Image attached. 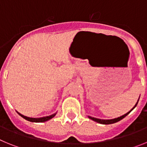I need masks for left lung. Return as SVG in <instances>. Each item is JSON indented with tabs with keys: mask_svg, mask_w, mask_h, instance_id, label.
Instances as JSON below:
<instances>
[{
	"mask_svg": "<svg viewBox=\"0 0 147 147\" xmlns=\"http://www.w3.org/2000/svg\"><path fill=\"white\" fill-rule=\"evenodd\" d=\"M139 100V99H138ZM138 101L137 102V103L136 104V105H135V107H133V108L132 109V110H130V111H129L128 113H127L126 114H124V115H121V116H120V117L119 118H116V119H110V120H104V119H96V118H93V117H91V116H88V118L90 119H92L93 121H94L96 122H98V123H99V124H113V123H115V122H118L120 120H121V119H124V117H126L128 114L129 113L132 111L133 109L135 108V107H136V105H138Z\"/></svg>",
	"mask_w": 147,
	"mask_h": 147,
	"instance_id": "1",
	"label": "left lung"
}]
</instances>
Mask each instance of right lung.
I'll return each mask as SVG.
<instances>
[{
	"label": "right lung",
	"mask_w": 147,
	"mask_h": 147,
	"mask_svg": "<svg viewBox=\"0 0 147 147\" xmlns=\"http://www.w3.org/2000/svg\"><path fill=\"white\" fill-rule=\"evenodd\" d=\"M18 113L19 114V115L21 116V117H23V119H25L26 120L28 121H32V122H45L46 121H49L51 119H52L53 117H54L56 115V113L53 114V115H49V116H45V117H42V118H29V117H26V116H25V115H23L22 114L19 113L18 112Z\"/></svg>",
	"instance_id": "add662e5"
}]
</instances>
